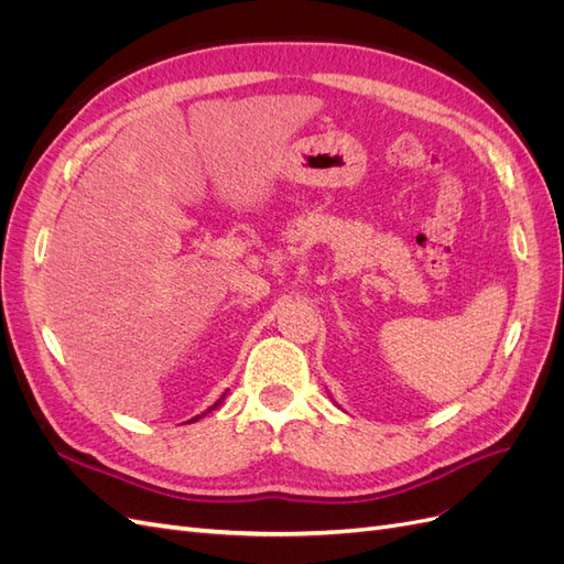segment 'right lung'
I'll return each instance as SVG.
<instances>
[{
	"instance_id": "obj_1",
	"label": "right lung",
	"mask_w": 564,
	"mask_h": 564,
	"mask_svg": "<svg viewBox=\"0 0 564 564\" xmlns=\"http://www.w3.org/2000/svg\"><path fill=\"white\" fill-rule=\"evenodd\" d=\"M226 395H228V390H226V392H224V395H220V400H216V402H214V404H212V406H209V409H207V412H202V414H199V416H195V419H191V423H193V421H199V419H202V416H207V414H209V412H214V409H216V406H218V404H220V402H224V400H226Z\"/></svg>"
}]
</instances>
